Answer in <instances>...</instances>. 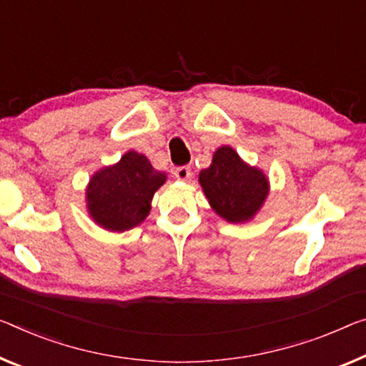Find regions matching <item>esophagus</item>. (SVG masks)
I'll return each mask as SVG.
<instances>
[{
	"label": "esophagus",
	"mask_w": 366,
	"mask_h": 366,
	"mask_svg": "<svg viewBox=\"0 0 366 366\" xmlns=\"http://www.w3.org/2000/svg\"><path fill=\"white\" fill-rule=\"evenodd\" d=\"M173 175H175V178L179 179V182H188L191 177V168L189 167H178V168H175V172H173Z\"/></svg>",
	"instance_id": "obj_1"
}]
</instances>
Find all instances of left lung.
I'll use <instances>...</instances> for the list:
<instances>
[{
  "instance_id": "obj_1",
  "label": "left lung",
  "mask_w": 366,
  "mask_h": 366,
  "mask_svg": "<svg viewBox=\"0 0 366 366\" xmlns=\"http://www.w3.org/2000/svg\"><path fill=\"white\" fill-rule=\"evenodd\" d=\"M199 184L211 209L230 224H245L265 204L268 177L240 159L230 145L219 147L211 165L199 172Z\"/></svg>"
}]
</instances>
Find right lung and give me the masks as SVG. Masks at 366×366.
Here are the masks:
<instances>
[{
	"mask_svg": "<svg viewBox=\"0 0 366 366\" xmlns=\"http://www.w3.org/2000/svg\"><path fill=\"white\" fill-rule=\"evenodd\" d=\"M167 173L155 170L144 154L129 150L117 164L99 168L85 189L89 217L101 229L124 232L145 221L155 191Z\"/></svg>",
	"mask_w": 366,
	"mask_h": 366,
	"instance_id": "add662e5",
	"label": "right lung"
}]
</instances>
